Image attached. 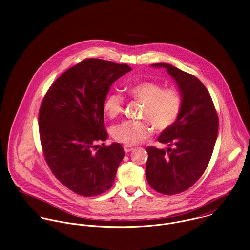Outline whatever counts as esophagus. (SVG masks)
<instances>
[{"instance_id":"obj_1","label":"esophagus","mask_w":250,"mask_h":250,"mask_svg":"<svg viewBox=\"0 0 250 250\" xmlns=\"http://www.w3.org/2000/svg\"><path fill=\"white\" fill-rule=\"evenodd\" d=\"M133 149V147L131 146H128V145H125L124 146V150L127 153V152H130L131 150Z\"/></svg>"}]
</instances>
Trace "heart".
I'll use <instances>...</instances> for the list:
<instances>
[{"mask_svg":"<svg viewBox=\"0 0 250 250\" xmlns=\"http://www.w3.org/2000/svg\"><path fill=\"white\" fill-rule=\"evenodd\" d=\"M128 95L144 104L139 117L142 120H125L112 128L113 137L122 144L133 146L151 135L153 127L157 130L171 127L179 119L183 99L175 88H164L155 82H140L126 88ZM125 99L119 93H111L104 102V111L111 119L124 111Z\"/></svg>","mask_w":250,"mask_h":250,"instance_id":"1","label":"heart"}]
</instances>
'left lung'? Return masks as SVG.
<instances>
[{
	"label": "left lung",
	"mask_w": 250,
	"mask_h": 250,
	"mask_svg": "<svg viewBox=\"0 0 250 250\" xmlns=\"http://www.w3.org/2000/svg\"><path fill=\"white\" fill-rule=\"evenodd\" d=\"M152 66L165 68L175 79L183 105L178 121L158 137L169 146L167 150L146 148V175L156 192L176 195L192 187L204 174L216 145L219 118L209 93L196 76L166 63Z\"/></svg>",
	"instance_id": "1"
}]
</instances>
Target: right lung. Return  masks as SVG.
I'll list each match as a JSON object with an SVG mask.
<instances>
[{
  "mask_svg": "<svg viewBox=\"0 0 250 250\" xmlns=\"http://www.w3.org/2000/svg\"><path fill=\"white\" fill-rule=\"evenodd\" d=\"M129 71L126 64L87 58L59 76L42 100L39 125L45 161L57 180L80 196L101 195L115 181L123 146L94 148L108 137L104 102L110 87Z\"/></svg>",
  "mask_w": 250,
  "mask_h": 250,
  "instance_id": "1",
  "label": "right lung"
}]
</instances>
